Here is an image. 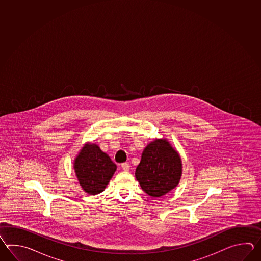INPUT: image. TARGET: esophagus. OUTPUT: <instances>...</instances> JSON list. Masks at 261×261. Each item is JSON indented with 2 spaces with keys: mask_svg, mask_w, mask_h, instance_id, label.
<instances>
[{
  "mask_svg": "<svg viewBox=\"0 0 261 261\" xmlns=\"http://www.w3.org/2000/svg\"><path fill=\"white\" fill-rule=\"evenodd\" d=\"M129 164L127 163V162H125V163H122L121 164V168H122L123 171H125V172H128L129 171Z\"/></svg>",
  "mask_w": 261,
  "mask_h": 261,
  "instance_id": "1",
  "label": "esophagus"
}]
</instances>
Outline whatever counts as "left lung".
Masks as SVG:
<instances>
[{
  "label": "left lung",
  "mask_w": 261,
  "mask_h": 261,
  "mask_svg": "<svg viewBox=\"0 0 261 261\" xmlns=\"http://www.w3.org/2000/svg\"><path fill=\"white\" fill-rule=\"evenodd\" d=\"M182 172L177 151L167 139H155L144 147L135 178L146 194L159 198L177 187Z\"/></svg>",
  "instance_id": "8db88e82"
}]
</instances>
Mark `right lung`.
I'll list each match as a JSON object with an SVG mask.
<instances>
[{
  "label": "right lung",
  "instance_id": "obj_1",
  "mask_svg": "<svg viewBox=\"0 0 261 261\" xmlns=\"http://www.w3.org/2000/svg\"><path fill=\"white\" fill-rule=\"evenodd\" d=\"M73 170L84 191L97 195L106 189L117 165L98 144L87 142L73 161Z\"/></svg>",
  "mask_w": 261,
  "mask_h": 261
}]
</instances>
